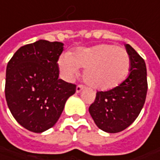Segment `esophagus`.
Segmentation results:
<instances>
[{"instance_id":"obj_1","label":"esophagus","mask_w":160,"mask_h":160,"mask_svg":"<svg viewBox=\"0 0 160 160\" xmlns=\"http://www.w3.org/2000/svg\"><path fill=\"white\" fill-rule=\"evenodd\" d=\"M84 88H85V86H83V85H81V84H79V85L76 87V92L79 93V92H80Z\"/></svg>"}]
</instances>
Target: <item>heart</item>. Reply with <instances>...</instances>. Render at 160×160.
Instances as JSON below:
<instances>
[{
  "mask_svg": "<svg viewBox=\"0 0 160 160\" xmlns=\"http://www.w3.org/2000/svg\"><path fill=\"white\" fill-rule=\"evenodd\" d=\"M60 69L72 78L79 69H85L83 79L98 89H110L120 85L131 70L128 52L111 44H100L80 48L62 55L58 62Z\"/></svg>",
  "mask_w": 160,
  "mask_h": 160,
  "instance_id": "heart-1",
  "label": "heart"
}]
</instances>
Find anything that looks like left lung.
I'll return each instance as SVG.
<instances>
[{
  "instance_id": "1",
  "label": "left lung",
  "mask_w": 160,
  "mask_h": 160,
  "mask_svg": "<svg viewBox=\"0 0 160 160\" xmlns=\"http://www.w3.org/2000/svg\"><path fill=\"white\" fill-rule=\"evenodd\" d=\"M131 58V72L117 87L98 91L88 108L97 126L115 133L129 127L140 115L145 103L148 81L143 58L130 45H125Z\"/></svg>"
}]
</instances>
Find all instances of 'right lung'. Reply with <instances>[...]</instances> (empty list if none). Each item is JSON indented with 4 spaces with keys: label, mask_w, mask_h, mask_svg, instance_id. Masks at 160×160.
<instances>
[{
    "label": "right lung",
    "mask_w": 160,
    "mask_h": 160,
    "mask_svg": "<svg viewBox=\"0 0 160 160\" xmlns=\"http://www.w3.org/2000/svg\"><path fill=\"white\" fill-rule=\"evenodd\" d=\"M61 42L38 40L21 46L6 69L5 98L11 115L24 128L43 132L58 121L76 85L58 79Z\"/></svg>",
    "instance_id": "obj_1"
}]
</instances>
